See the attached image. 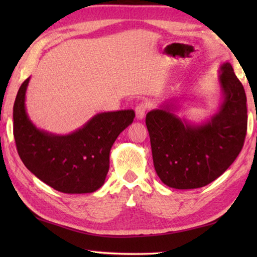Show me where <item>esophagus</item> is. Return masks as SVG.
<instances>
[{
	"label": "esophagus",
	"mask_w": 257,
	"mask_h": 257,
	"mask_svg": "<svg viewBox=\"0 0 257 257\" xmlns=\"http://www.w3.org/2000/svg\"><path fill=\"white\" fill-rule=\"evenodd\" d=\"M146 110H147V104L146 103L138 104V105L136 106V108H135V112H136V118L138 120H142L145 116Z\"/></svg>",
	"instance_id": "34e87169"
}]
</instances>
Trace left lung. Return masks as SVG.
I'll use <instances>...</instances> for the list:
<instances>
[{
	"label": "left lung",
	"instance_id": "1",
	"mask_svg": "<svg viewBox=\"0 0 257 257\" xmlns=\"http://www.w3.org/2000/svg\"><path fill=\"white\" fill-rule=\"evenodd\" d=\"M219 72L222 101L208 120L189 122L178 116L169 103L146 114L155 171L171 188L208 185L227 170L242 149L247 130L245 89L229 62Z\"/></svg>",
	"mask_w": 257,
	"mask_h": 257
}]
</instances>
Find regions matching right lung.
Wrapping results in <instances>:
<instances>
[{
  "mask_svg": "<svg viewBox=\"0 0 257 257\" xmlns=\"http://www.w3.org/2000/svg\"><path fill=\"white\" fill-rule=\"evenodd\" d=\"M30 77L20 86L14 105V135L18 154L38 179L66 194H86L103 186L110 168V151L120 133L133 123L135 112L97 113L68 135L38 129L26 111Z\"/></svg>",
  "mask_w": 257,
  "mask_h": 257,
  "instance_id": "obj_1",
  "label": "right lung"
}]
</instances>
